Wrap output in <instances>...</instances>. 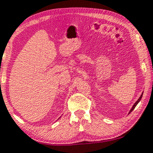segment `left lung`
I'll return each mask as SVG.
<instances>
[{
  "label": "left lung",
  "instance_id": "obj_1",
  "mask_svg": "<svg viewBox=\"0 0 153 153\" xmlns=\"http://www.w3.org/2000/svg\"><path fill=\"white\" fill-rule=\"evenodd\" d=\"M142 95H143V92H142V95H140V97H139V99H138V100H137L136 101V102H135V103L133 105V106H132V107H131V110H130V111H129V112H128V114H130V113H131V111H133V110H134V108H135V107H136V106H137V105L139 103V102H140V100H141V99H142Z\"/></svg>",
  "mask_w": 153,
  "mask_h": 153
}]
</instances>
